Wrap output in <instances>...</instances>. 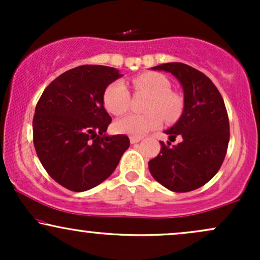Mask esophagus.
Masks as SVG:
<instances>
[{
    "instance_id": "1",
    "label": "esophagus",
    "mask_w": 260,
    "mask_h": 260,
    "mask_svg": "<svg viewBox=\"0 0 260 260\" xmlns=\"http://www.w3.org/2000/svg\"><path fill=\"white\" fill-rule=\"evenodd\" d=\"M142 138H137V137H132L131 138V144H137V143H139Z\"/></svg>"
}]
</instances>
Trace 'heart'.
I'll return each mask as SVG.
<instances>
[{"mask_svg":"<svg viewBox=\"0 0 260 260\" xmlns=\"http://www.w3.org/2000/svg\"><path fill=\"white\" fill-rule=\"evenodd\" d=\"M133 86L137 91L150 95L144 115H128L115 122L118 133L140 138L150 131L156 129L166 121L174 122L181 116L183 103L177 94L171 91V83L162 74L156 72L142 73L133 78ZM131 95L127 85L122 80H116L104 92V105L112 115L120 116L127 112Z\"/></svg>","mask_w":260,"mask_h":260,"instance_id":"heart-1","label":"heart"}]
</instances>
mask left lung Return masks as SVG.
<instances>
[{"label":"left lung","instance_id":"1","mask_svg":"<svg viewBox=\"0 0 260 260\" xmlns=\"http://www.w3.org/2000/svg\"><path fill=\"white\" fill-rule=\"evenodd\" d=\"M176 77L183 89V112L165 131L170 142L149 161L153 177L172 192H190L204 186L219 171L230 140L229 116L216 86L204 73L181 62L153 67ZM178 136L180 143L172 146Z\"/></svg>","mask_w":260,"mask_h":260}]
</instances>
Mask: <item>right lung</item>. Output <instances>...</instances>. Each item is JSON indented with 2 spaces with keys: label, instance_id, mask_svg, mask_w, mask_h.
<instances>
[{
  "label": "right lung",
  "instance_id": "add662e5",
  "mask_svg": "<svg viewBox=\"0 0 260 260\" xmlns=\"http://www.w3.org/2000/svg\"><path fill=\"white\" fill-rule=\"evenodd\" d=\"M116 68L84 64L58 76L35 107L32 137L38 157L57 183L73 192L96 187L129 148L124 134L109 136L106 88L121 78Z\"/></svg>",
  "mask_w": 260,
  "mask_h": 260
}]
</instances>
